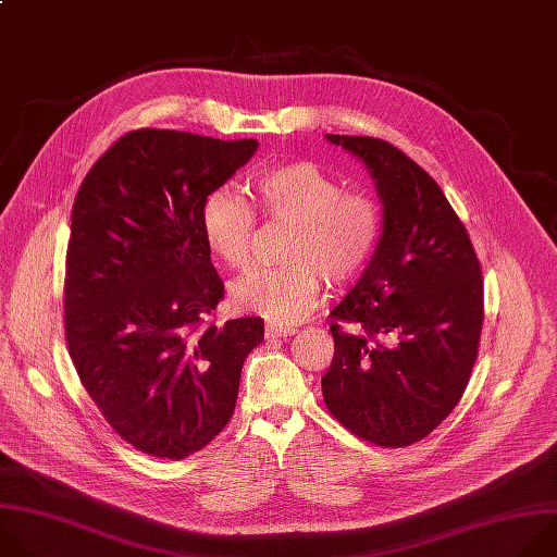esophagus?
Masks as SVG:
<instances>
[{"label":"esophagus","mask_w":557,"mask_h":557,"mask_svg":"<svg viewBox=\"0 0 557 557\" xmlns=\"http://www.w3.org/2000/svg\"><path fill=\"white\" fill-rule=\"evenodd\" d=\"M296 329L294 326H285V324H265V336L268 338H287L294 336Z\"/></svg>","instance_id":"esophagus-1"}]
</instances>
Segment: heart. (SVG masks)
I'll list each match as a JSON object with an SVG mask.
<instances>
[{"label": "heart", "mask_w": 557, "mask_h": 557, "mask_svg": "<svg viewBox=\"0 0 557 557\" xmlns=\"http://www.w3.org/2000/svg\"><path fill=\"white\" fill-rule=\"evenodd\" d=\"M252 199L272 221H292L285 244L289 263L252 270L233 283L237 307L278 324L307 318L320 298L322 276L343 285L371 261L382 231L375 199L343 190L313 162L296 160L265 169L252 180ZM257 212L231 188L212 190L201 206L206 246L231 268L250 263Z\"/></svg>", "instance_id": "b5f03b06"}]
</instances>
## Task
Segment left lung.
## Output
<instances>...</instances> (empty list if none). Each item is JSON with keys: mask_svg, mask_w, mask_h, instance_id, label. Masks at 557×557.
I'll return each mask as SVG.
<instances>
[{"mask_svg": "<svg viewBox=\"0 0 557 557\" xmlns=\"http://www.w3.org/2000/svg\"><path fill=\"white\" fill-rule=\"evenodd\" d=\"M326 140L360 158L384 206L377 248L333 320L322 397L347 430L382 448L428 436L459 404L479 354L483 276L438 184L386 140Z\"/></svg>", "mask_w": 557, "mask_h": 557, "instance_id": "8db88e82", "label": "left lung"}]
</instances>
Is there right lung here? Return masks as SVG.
<instances>
[{"instance_id":"1","label":"right lung","mask_w":557,"mask_h":557,"mask_svg":"<svg viewBox=\"0 0 557 557\" xmlns=\"http://www.w3.org/2000/svg\"><path fill=\"white\" fill-rule=\"evenodd\" d=\"M136 129L85 175L72 206L63 318L74 369L107 423L145 455L184 459L231 421L261 318L208 322L224 298L203 199L257 151Z\"/></svg>"}]
</instances>
